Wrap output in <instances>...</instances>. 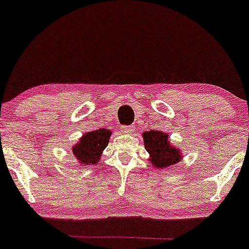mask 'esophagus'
Instances as JSON below:
<instances>
[{"mask_svg":"<svg viewBox=\"0 0 249 249\" xmlns=\"http://www.w3.org/2000/svg\"><path fill=\"white\" fill-rule=\"evenodd\" d=\"M121 131H122V132L126 133V134H130L134 131V126H133V125H122Z\"/></svg>","mask_w":249,"mask_h":249,"instance_id":"34e87169","label":"esophagus"}]
</instances>
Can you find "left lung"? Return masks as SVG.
<instances>
[{
    "mask_svg": "<svg viewBox=\"0 0 249 249\" xmlns=\"http://www.w3.org/2000/svg\"><path fill=\"white\" fill-rule=\"evenodd\" d=\"M145 148L150 153L154 167L164 168L178 162L181 159L180 151L168 144V134L160 131H146L142 133Z\"/></svg>",
    "mask_w": 249,
    "mask_h": 249,
    "instance_id": "left-lung-1",
    "label": "left lung"
}]
</instances>
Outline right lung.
<instances>
[{"instance_id":"obj_1","label":"right lung","mask_w":249,"mask_h":249,"mask_svg":"<svg viewBox=\"0 0 249 249\" xmlns=\"http://www.w3.org/2000/svg\"><path fill=\"white\" fill-rule=\"evenodd\" d=\"M110 136L111 131L107 128H99L85 133L81 138V142L72 148V152L81 164H96L102 151L107 147Z\"/></svg>"}]
</instances>
